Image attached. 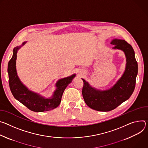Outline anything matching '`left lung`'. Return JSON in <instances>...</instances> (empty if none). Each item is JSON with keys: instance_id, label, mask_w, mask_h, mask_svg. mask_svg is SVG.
<instances>
[{"instance_id": "obj_1", "label": "left lung", "mask_w": 148, "mask_h": 148, "mask_svg": "<svg viewBox=\"0 0 148 148\" xmlns=\"http://www.w3.org/2000/svg\"><path fill=\"white\" fill-rule=\"evenodd\" d=\"M110 43L114 45L112 49L121 50L126 56V68L121 78L112 87L104 90L92 87L82 79L84 101L90 108L97 111L108 112L117 108L132 95L136 84L138 66L133 47L122 39H113Z\"/></svg>"}]
</instances>
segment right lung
<instances>
[{
	"label": "right lung",
	"instance_id": "add662e5",
	"mask_svg": "<svg viewBox=\"0 0 148 148\" xmlns=\"http://www.w3.org/2000/svg\"><path fill=\"white\" fill-rule=\"evenodd\" d=\"M26 42H24L21 46H16L13 49V56L8 63V72L11 92L16 100L32 111L42 112L53 109L59 105L64 89L72 82L76 74L58 80L56 84V90L52 96L49 98H46L38 93L30 90L18 77L16 66L18 51Z\"/></svg>",
	"mask_w": 148,
	"mask_h": 148
}]
</instances>
